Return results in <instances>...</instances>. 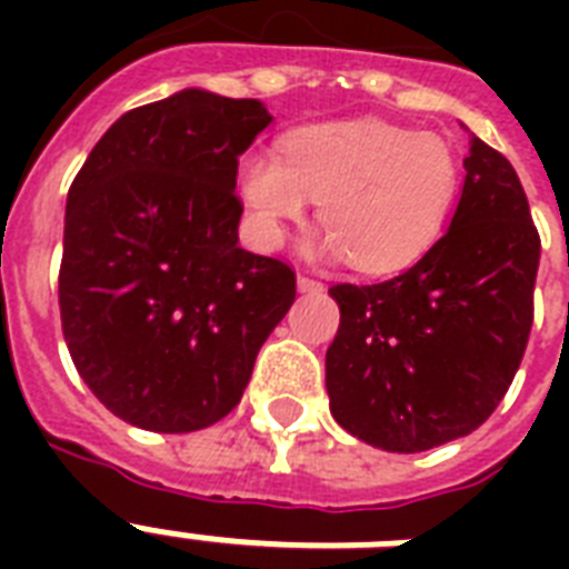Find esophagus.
<instances>
[{"instance_id":"esophagus-1","label":"esophagus","mask_w":569,"mask_h":569,"mask_svg":"<svg viewBox=\"0 0 569 569\" xmlns=\"http://www.w3.org/2000/svg\"><path fill=\"white\" fill-rule=\"evenodd\" d=\"M325 286L319 280H312V277H298V292H321Z\"/></svg>"}]
</instances>
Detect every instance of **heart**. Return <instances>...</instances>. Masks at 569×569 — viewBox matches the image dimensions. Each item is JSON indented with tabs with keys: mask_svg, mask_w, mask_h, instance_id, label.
Returning <instances> with one entry per match:
<instances>
[{
	"mask_svg": "<svg viewBox=\"0 0 569 569\" xmlns=\"http://www.w3.org/2000/svg\"><path fill=\"white\" fill-rule=\"evenodd\" d=\"M236 182L262 248H277L319 200L325 232L310 241L312 257H346L357 271L389 274L440 236L460 168L440 136L360 118L286 132L277 153L241 156Z\"/></svg>",
	"mask_w": 569,
	"mask_h": 569,
	"instance_id": "b5f03b06",
	"label": "heart"
}]
</instances>
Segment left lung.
I'll return each mask as SVG.
<instances>
[{"instance_id": "obj_1", "label": "left lung", "mask_w": 569, "mask_h": 569, "mask_svg": "<svg viewBox=\"0 0 569 569\" xmlns=\"http://www.w3.org/2000/svg\"><path fill=\"white\" fill-rule=\"evenodd\" d=\"M449 230L383 283H339L325 357L330 413L375 449L413 455L472 433L502 401L531 330L540 239L511 162L469 132Z\"/></svg>"}]
</instances>
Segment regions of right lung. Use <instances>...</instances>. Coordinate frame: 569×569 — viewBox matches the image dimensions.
<instances>
[{
  "label": "right lung",
  "instance_id": "right-lung-1",
  "mask_svg": "<svg viewBox=\"0 0 569 569\" xmlns=\"http://www.w3.org/2000/svg\"><path fill=\"white\" fill-rule=\"evenodd\" d=\"M271 120L259 100L186 88L114 120L70 186L61 330L123 422L223 419L292 307V268L239 248V156Z\"/></svg>",
  "mask_w": 569,
  "mask_h": 569
}]
</instances>
